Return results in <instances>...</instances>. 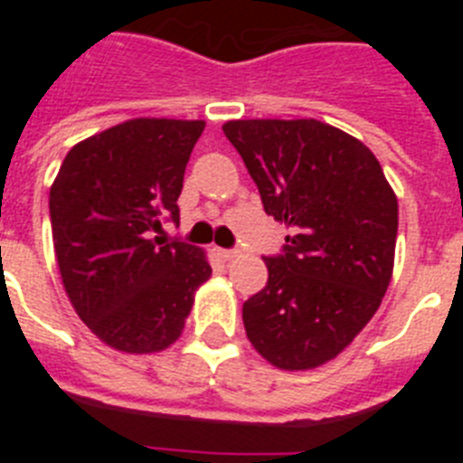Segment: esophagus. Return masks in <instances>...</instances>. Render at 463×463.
I'll use <instances>...</instances> for the list:
<instances>
[{
	"label": "esophagus",
	"instance_id": "1",
	"mask_svg": "<svg viewBox=\"0 0 463 463\" xmlns=\"http://www.w3.org/2000/svg\"><path fill=\"white\" fill-rule=\"evenodd\" d=\"M218 255L222 257L224 261L234 260V257H239V250H229V248H218Z\"/></svg>",
	"mask_w": 463,
	"mask_h": 463
}]
</instances>
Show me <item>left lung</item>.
Masks as SVG:
<instances>
[{
	"label": "left lung",
	"instance_id": "8db88e82",
	"mask_svg": "<svg viewBox=\"0 0 463 463\" xmlns=\"http://www.w3.org/2000/svg\"><path fill=\"white\" fill-rule=\"evenodd\" d=\"M267 215L285 222L269 282L243 304L245 334L285 371L315 369L353 343L394 269L399 203L362 141L320 120H232Z\"/></svg>",
	"mask_w": 463,
	"mask_h": 463
}]
</instances>
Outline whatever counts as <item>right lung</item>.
Instances as JSON below:
<instances>
[{"label": "right lung", "mask_w": 463, "mask_h": 463, "mask_svg": "<svg viewBox=\"0 0 463 463\" xmlns=\"http://www.w3.org/2000/svg\"><path fill=\"white\" fill-rule=\"evenodd\" d=\"M203 120L137 118L85 138L51 187L57 267L80 320L120 353H159L181 336L206 252L153 232L178 222L187 159Z\"/></svg>", "instance_id": "right-lung-1"}]
</instances>
